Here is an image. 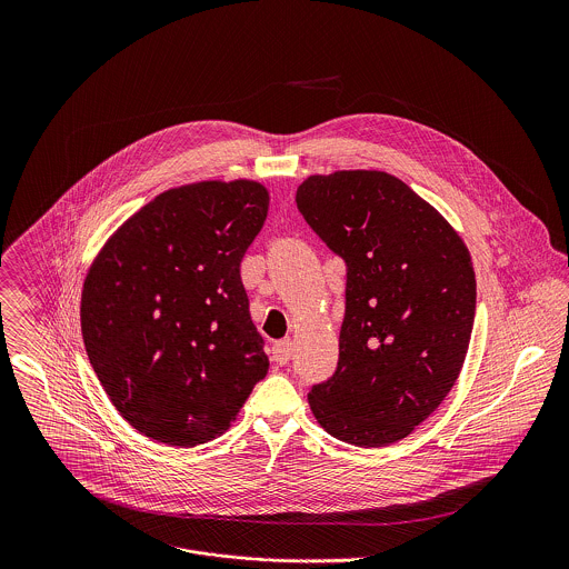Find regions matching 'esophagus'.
I'll return each instance as SVG.
<instances>
[{"label":"esophagus","instance_id":"esophagus-1","mask_svg":"<svg viewBox=\"0 0 569 569\" xmlns=\"http://www.w3.org/2000/svg\"><path fill=\"white\" fill-rule=\"evenodd\" d=\"M271 355H273V361H276V363H280V366L289 363V361H291V355H293V343H291V339H280V341H276L273 348H271Z\"/></svg>","mask_w":569,"mask_h":569}]
</instances>
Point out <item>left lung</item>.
Here are the masks:
<instances>
[{
    "label": "left lung",
    "mask_w": 569,
    "mask_h": 569,
    "mask_svg": "<svg viewBox=\"0 0 569 569\" xmlns=\"http://www.w3.org/2000/svg\"><path fill=\"white\" fill-rule=\"evenodd\" d=\"M296 203L346 262L339 361L311 388V411L341 442H399L460 377L476 320L471 253L431 203L383 170L311 174Z\"/></svg>",
    "instance_id": "left-lung-1"
}]
</instances>
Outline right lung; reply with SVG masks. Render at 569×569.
I'll return each mask as SVG.
<instances>
[{"label":"right lung","mask_w":569,"mask_h":569,"mask_svg":"<svg viewBox=\"0 0 569 569\" xmlns=\"http://www.w3.org/2000/svg\"><path fill=\"white\" fill-rule=\"evenodd\" d=\"M269 190L253 179L170 188L96 253L81 296L89 363L140 433L172 447L221 436L267 375L241 280Z\"/></svg>","instance_id":"1"}]
</instances>
